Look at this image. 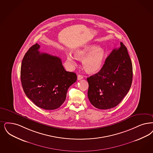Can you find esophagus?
Returning a JSON list of instances; mask_svg holds the SVG:
<instances>
[{
  "mask_svg": "<svg viewBox=\"0 0 153 153\" xmlns=\"http://www.w3.org/2000/svg\"><path fill=\"white\" fill-rule=\"evenodd\" d=\"M84 78V77L82 76V75H81V74H79L78 76H77V79L79 80V79H82Z\"/></svg>",
  "mask_w": 153,
  "mask_h": 153,
  "instance_id": "obj_1",
  "label": "esophagus"
}]
</instances>
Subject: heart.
Returning <instances> with one entry per match:
<instances>
[{
  "label": "heart",
  "instance_id": "b5f03b06",
  "mask_svg": "<svg viewBox=\"0 0 153 153\" xmlns=\"http://www.w3.org/2000/svg\"><path fill=\"white\" fill-rule=\"evenodd\" d=\"M74 55L70 52L66 53L68 62L71 66L76 65V58L82 60L84 69L89 73H94L101 68L103 64L105 50L96 44H89L74 51Z\"/></svg>",
  "mask_w": 153,
  "mask_h": 153
}]
</instances>
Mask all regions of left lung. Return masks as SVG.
<instances>
[{
  "mask_svg": "<svg viewBox=\"0 0 153 153\" xmlns=\"http://www.w3.org/2000/svg\"><path fill=\"white\" fill-rule=\"evenodd\" d=\"M106 59L97 74L87 78L90 102L99 109L116 106L127 94L131 85L133 67L126 47L121 42Z\"/></svg>",
  "mask_w": 153,
  "mask_h": 153,
  "instance_id": "left-lung-1",
  "label": "left lung"
}]
</instances>
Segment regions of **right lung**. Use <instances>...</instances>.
Wrapping results in <instances>:
<instances>
[{
	"label": "right lung",
	"instance_id": "right-lung-1",
	"mask_svg": "<svg viewBox=\"0 0 153 153\" xmlns=\"http://www.w3.org/2000/svg\"><path fill=\"white\" fill-rule=\"evenodd\" d=\"M39 48L36 43L25 54L20 70L22 85L27 97L38 107L54 110L64 102L77 76L65 70L59 57L40 53Z\"/></svg>",
	"mask_w": 153,
	"mask_h": 153
}]
</instances>
